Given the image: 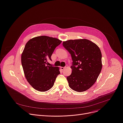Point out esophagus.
I'll list each match as a JSON object with an SVG mask.
<instances>
[{"mask_svg":"<svg viewBox=\"0 0 123 123\" xmlns=\"http://www.w3.org/2000/svg\"><path fill=\"white\" fill-rule=\"evenodd\" d=\"M65 68H66V67H61V69L62 70H64Z\"/></svg>","mask_w":123,"mask_h":123,"instance_id":"esophagus-1","label":"esophagus"}]
</instances>
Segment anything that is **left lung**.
Returning a JSON list of instances; mask_svg holds the SVG:
<instances>
[{"mask_svg":"<svg viewBox=\"0 0 123 123\" xmlns=\"http://www.w3.org/2000/svg\"><path fill=\"white\" fill-rule=\"evenodd\" d=\"M63 46L72 59L71 74L67 77L70 87L83 92L92 87L102 69V54L96 44L86 39L68 40Z\"/></svg>","mask_w":123,"mask_h":123,"instance_id":"1","label":"left lung"}]
</instances>
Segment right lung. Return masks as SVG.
<instances>
[{
  "label": "right lung",
  "mask_w": 123,
  "mask_h": 123,
  "mask_svg": "<svg viewBox=\"0 0 123 123\" xmlns=\"http://www.w3.org/2000/svg\"><path fill=\"white\" fill-rule=\"evenodd\" d=\"M62 41L45 36L29 40L21 56V62L25 76L31 86L37 91L46 92L54 85L60 73L58 67L47 65V61L55 48Z\"/></svg>",
  "instance_id": "1"
}]
</instances>
